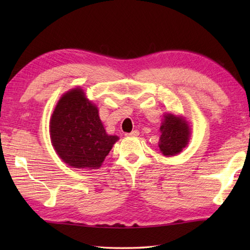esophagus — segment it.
Here are the masks:
<instances>
[{"instance_id":"obj_1","label":"esophagus","mask_w":250,"mask_h":250,"mask_svg":"<svg viewBox=\"0 0 250 250\" xmlns=\"http://www.w3.org/2000/svg\"><path fill=\"white\" fill-rule=\"evenodd\" d=\"M140 135V132L137 131V130H134V131H132L131 133H126L125 134V136H129V137H136V136H139Z\"/></svg>"}]
</instances>
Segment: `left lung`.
<instances>
[{"label": "left lung", "instance_id": "8db88e82", "mask_svg": "<svg viewBox=\"0 0 250 250\" xmlns=\"http://www.w3.org/2000/svg\"><path fill=\"white\" fill-rule=\"evenodd\" d=\"M159 148L164 156H175L188 145L190 139V126L185 118L173 114L164 115L160 126Z\"/></svg>", "mask_w": 250, "mask_h": 250}]
</instances>
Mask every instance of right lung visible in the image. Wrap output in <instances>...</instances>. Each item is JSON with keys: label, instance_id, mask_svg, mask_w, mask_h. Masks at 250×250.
Instances as JSON below:
<instances>
[{"label": "right lung", "instance_id": "add662e5", "mask_svg": "<svg viewBox=\"0 0 250 250\" xmlns=\"http://www.w3.org/2000/svg\"><path fill=\"white\" fill-rule=\"evenodd\" d=\"M49 132L62 161L76 168L100 167L119 140L106 133L98 107L81 88L62 95L50 118Z\"/></svg>", "mask_w": 250, "mask_h": 250}]
</instances>
